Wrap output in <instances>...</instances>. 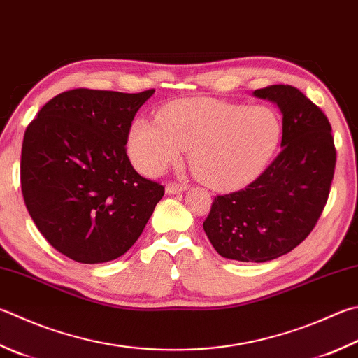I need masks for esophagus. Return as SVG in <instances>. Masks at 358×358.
Segmentation results:
<instances>
[{
    "label": "esophagus",
    "mask_w": 358,
    "mask_h": 358,
    "mask_svg": "<svg viewBox=\"0 0 358 358\" xmlns=\"http://www.w3.org/2000/svg\"><path fill=\"white\" fill-rule=\"evenodd\" d=\"M187 189V186L185 185H177V183H169L166 186V194L169 196H173V194H180V192H185Z\"/></svg>",
    "instance_id": "obj_1"
}]
</instances>
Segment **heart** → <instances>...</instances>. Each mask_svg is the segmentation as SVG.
I'll return each mask as SVG.
<instances>
[{
	"label": "heart",
	"instance_id": "b5f03b06",
	"mask_svg": "<svg viewBox=\"0 0 358 358\" xmlns=\"http://www.w3.org/2000/svg\"><path fill=\"white\" fill-rule=\"evenodd\" d=\"M282 120L274 109L211 99L166 105L158 120H134L128 155L136 169L157 175L189 150L192 171L214 189H236L262 173L282 142Z\"/></svg>",
	"mask_w": 358,
	"mask_h": 358
}]
</instances>
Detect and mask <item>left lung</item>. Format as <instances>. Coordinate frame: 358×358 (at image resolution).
<instances>
[{"label": "left lung", "mask_w": 358, "mask_h": 358, "mask_svg": "<svg viewBox=\"0 0 358 358\" xmlns=\"http://www.w3.org/2000/svg\"><path fill=\"white\" fill-rule=\"evenodd\" d=\"M253 96L280 109L282 152L245 189L214 199L203 230L220 257L264 263L291 252L313 230L336 152L327 117L299 89L275 84Z\"/></svg>", "instance_id": "left-lung-1"}]
</instances>
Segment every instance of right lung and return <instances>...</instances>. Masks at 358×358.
Masks as SVG:
<instances>
[{
  "instance_id": "obj_1",
  "label": "right lung",
  "mask_w": 358,
  "mask_h": 358,
  "mask_svg": "<svg viewBox=\"0 0 358 358\" xmlns=\"http://www.w3.org/2000/svg\"><path fill=\"white\" fill-rule=\"evenodd\" d=\"M155 90L73 89L51 99L26 128L22 192L43 238L78 263H106L129 250L164 187L134 171L128 133Z\"/></svg>"
}]
</instances>
